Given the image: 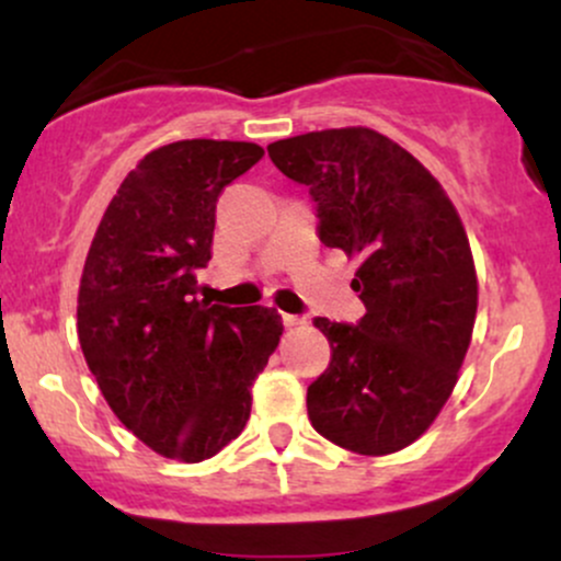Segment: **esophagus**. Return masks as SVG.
Instances as JSON below:
<instances>
[{
    "instance_id": "obj_1",
    "label": "esophagus",
    "mask_w": 561,
    "mask_h": 561,
    "mask_svg": "<svg viewBox=\"0 0 561 561\" xmlns=\"http://www.w3.org/2000/svg\"><path fill=\"white\" fill-rule=\"evenodd\" d=\"M282 321H285V327H300V324H306V319L298 317V313H282Z\"/></svg>"
}]
</instances>
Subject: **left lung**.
I'll use <instances>...</instances> for the list:
<instances>
[{
    "mask_svg": "<svg viewBox=\"0 0 561 561\" xmlns=\"http://www.w3.org/2000/svg\"><path fill=\"white\" fill-rule=\"evenodd\" d=\"M317 205L319 240L362 261L356 324L313 319L332 362L308 385V420L334 446L396 454L440 414L478 313L461 218L414 156L371 128H327L268 145Z\"/></svg>",
    "mask_w": 561,
    "mask_h": 561,
    "instance_id": "8db88e82",
    "label": "left lung"
}]
</instances>
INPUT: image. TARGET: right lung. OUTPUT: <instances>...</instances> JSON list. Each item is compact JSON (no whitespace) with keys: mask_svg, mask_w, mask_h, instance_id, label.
Returning <instances> with one entry per match:
<instances>
[{"mask_svg":"<svg viewBox=\"0 0 561 561\" xmlns=\"http://www.w3.org/2000/svg\"><path fill=\"white\" fill-rule=\"evenodd\" d=\"M261 158L253 141L158 147L118 186L83 263V358L115 416L165 459L195 465L234 440L279 345L274 308L197 300L218 195Z\"/></svg>","mask_w":561,"mask_h":561,"instance_id":"right-lung-1","label":"right lung"}]
</instances>
